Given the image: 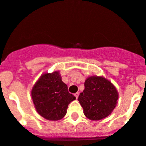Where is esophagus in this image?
Instances as JSON below:
<instances>
[{"mask_svg": "<svg viewBox=\"0 0 146 146\" xmlns=\"http://www.w3.org/2000/svg\"><path fill=\"white\" fill-rule=\"evenodd\" d=\"M74 96L76 97V99H77L78 96H79V93H75V94H74Z\"/></svg>", "mask_w": 146, "mask_h": 146, "instance_id": "esophagus-1", "label": "esophagus"}]
</instances>
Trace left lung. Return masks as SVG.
Wrapping results in <instances>:
<instances>
[{
    "label": "left lung",
    "mask_w": 146,
    "mask_h": 146,
    "mask_svg": "<svg viewBox=\"0 0 146 146\" xmlns=\"http://www.w3.org/2000/svg\"><path fill=\"white\" fill-rule=\"evenodd\" d=\"M118 99V91L111 82L103 77L92 76L85 81V89L78 101L88 119L99 121L111 114Z\"/></svg>",
    "instance_id": "1"
}]
</instances>
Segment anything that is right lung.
I'll list each match as a JSON object with an SVG mask.
<instances>
[{"mask_svg":"<svg viewBox=\"0 0 146 146\" xmlns=\"http://www.w3.org/2000/svg\"><path fill=\"white\" fill-rule=\"evenodd\" d=\"M31 96L37 113L50 121L64 118L69 104L76 99L69 93L59 72L42 74L32 88Z\"/></svg>","mask_w":146,"mask_h":146,"instance_id":"1","label":"right lung"}]
</instances>
